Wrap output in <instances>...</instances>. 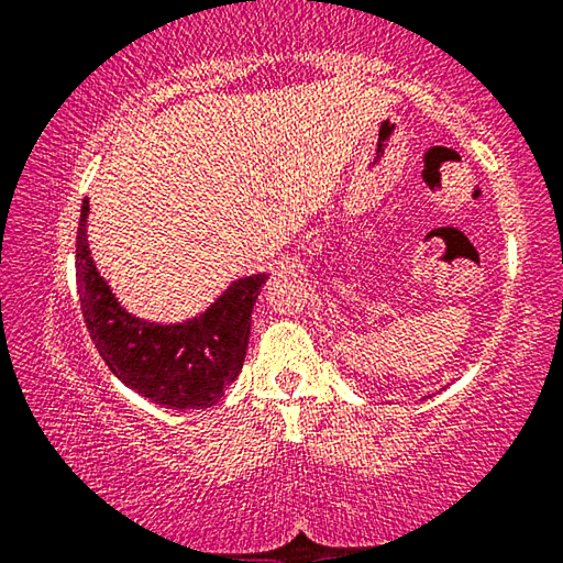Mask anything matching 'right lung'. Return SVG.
Instances as JSON below:
<instances>
[{"mask_svg":"<svg viewBox=\"0 0 563 563\" xmlns=\"http://www.w3.org/2000/svg\"><path fill=\"white\" fill-rule=\"evenodd\" d=\"M89 201L76 233V285L87 330L101 360L123 385L168 409H206L241 375L251 312L268 275L233 280L201 316L154 322L133 316L93 265L87 241Z\"/></svg>","mask_w":563,"mask_h":563,"instance_id":"add662e5","label":"right lung"}]
</instances>
